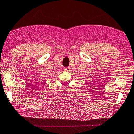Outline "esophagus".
Listing matches in <instances>:
<instances>
[{"label":"esophagus","instance_id":"esophagus-1","mask_svg":"<svg viewBox=\"0 0 134 134\" xmlns=\"http://www.w3.org/2000/svg\"><path fill=\"white\" fill-rule=\"evenodd\" d=\"M64 70L65 71H69L70 70V67H67V68H65L64 69Z\"/></svg>","mask_w":134,"mask_h":134}]
</instances>
